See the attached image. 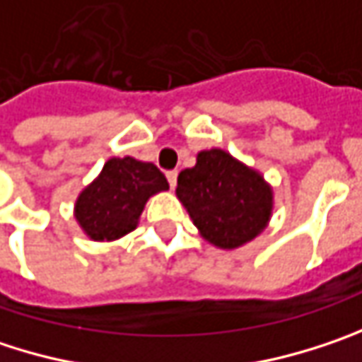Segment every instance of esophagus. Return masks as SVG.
<instances>
[{
	"label": "esophagus",
	"instance_id": "1",
	"mask_svg": "<svg viewBox=\"0 0 362 362\" xmlns=\"http://www.w3.org/2000/svg\"><path fill=\"white\" fill-rule=\"evenodd\" d=\"M177 175H179L177 170H167V179L170 187H175V185H177Z\"/></svg>",
	"mask_w": 362,
	"mask_h": 362
}]
</instances>
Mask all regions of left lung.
<instances>
[{"label": "left lung", "instance_id": "1", "mask_svg": "<svg viewBox=\"0 0 362 362\" xmlns=\"http://www.w3.org/2000/svg\"><path fill=\"white\" fill-rule=\"evenodd\" d=\"M177 197L210 243L235 249L262 233L272 214V189L259 173L224 150H204L177 179Z\"/></svg>", "mask_w": 362, "mask_h": 362}]
</instances>
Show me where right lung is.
<instances>
[{
	"label": "right lung",
	"instance_id": "right-lung-1",
	"mask_svg": "<svg viewBox=\"0 0 362 362\" xmlns=\"http://www.w3.org/2000/svg\"><path fill=\"white\" fill-rule=\"evenodd\" d=\"M165 189L167 177L156 165L132 156L111 158L78 197L76 220L94 241H113L132 233L148 197Z\"/></svg>",
	"mask_w": 362,
	"mask_h": 362
}]
</instances>
